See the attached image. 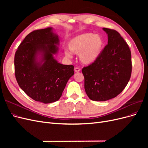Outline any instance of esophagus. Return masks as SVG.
<instances>
[{
	"label": "esophagus",
	"mask_w": 148,
	"mask_h": 148,
	"mask_svg": "<svg viewBox=\"0 0 148 148\" xmlns=\"http://www.w3.org/2000/svg\"><path fill=\"white\" fill-rule=\"evenodd\" d=\"M74 70H75V72H79V71H80V70H80V69L78 68V67H75Z\"/></svg>",
	"instance_id": "esophagus-1"
}]
</instances>
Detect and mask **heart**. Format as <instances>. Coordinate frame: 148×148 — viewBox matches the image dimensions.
Listing matches in <instances>:
<instances>
[{
  "label": "heart",
  "instance_id": "obj_1",
  "mask_svg": "<svg viewBox=\"0 0 148 148\" xmlns=\"http://www.w3.org/2000/svg\"><path fill=\"white\" fill-rule=\"evenodd\" d=\"M104 46V39L100 34L86 33L71 39L69 43V50L75 54H79V59L83 64H91L99 57ZM66 57L71 58L70 51L65 50Z\"/></svg>",
  "mask_w": 148,
  "mask_h": 148
}]
</instances>
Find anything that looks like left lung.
<instances>
[{"mask_svg": "<svg viewBox=\"0 0 148 148\" xmlns=\"http://www.w3.org/2000/svg\"><path fill=\"white\" fill-rule=\"evenodd\" d=\"M102 29L108 36V44L95 62L82 69L85 91L95 101H106L118 96L127 85L132 69L127 43L117 31Z\"/></svg>", "mask_w": 148, "mask_h": 148, "instance_id": "obj_1", "label": "left lung"}]
</instances>
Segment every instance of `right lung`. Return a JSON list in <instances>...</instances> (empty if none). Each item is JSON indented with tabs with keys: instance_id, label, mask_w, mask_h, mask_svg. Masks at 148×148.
Segmentation results:
<instances>
[{
	"instance_id": "1",
	"label": "right lung",
	"mask_w": 148,
	"mask_h": 148,
	"mask_svg": "<svg viewBox=\"0 0 148 148\" xmlns=\"http://www.w3.org/2000/svg\"><path fill=\"white\" fill-rule=\"evenodd\" d=\"M59 45V37L49 27L28 34L15 52L17 83L36 101L49 104L59 100L74 74L73 65L58 63L53 57Z\"/></svg>"
}]
</instances>
